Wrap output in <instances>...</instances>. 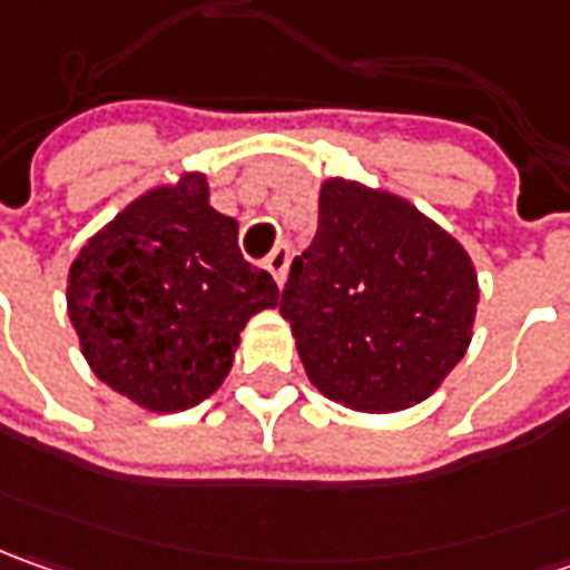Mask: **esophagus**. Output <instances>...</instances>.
Masks as SVG:
<instances>
[{"mask_svg":"<svg viewBox=\"0 0 570 570\" xmlns=\"http://www.w3.org/2000/svg\"><path fill=\"white\" fill-rule=\"evenodd\" d=\"M289 258H293V255H289V246H277L274 252H271V255H267L265 267L271 271V277H274L277 284H284L286 281V267H289Z\"/></svg>","mask_w":570,"mask_h":570,"instance_id":"esophagus-1","label":"esophagus"}]
</instances>
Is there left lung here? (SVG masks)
<instances>
[{
  "label": "left lung",
  "instance_id": "1",
  "mask_svg": "<svg viewBox=\"0 0 570 570\" xmlns=\"http://www.w3.org/2000/svg\"><path fill=\"white\" fill-rule=\"evenodd\" d=\"M480 303L466 248L382 188L327 179L318 233L281 296L308 382L327 401L394 413L461 363Z\"/></svg>",
  "mask_w": 570,
  "mask_h": 570
}]
</instances>
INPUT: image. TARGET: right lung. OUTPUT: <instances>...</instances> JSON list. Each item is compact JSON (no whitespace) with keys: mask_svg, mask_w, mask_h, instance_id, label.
<instances>
[{"mask_svg":"<svg viewBox=\"0 0 570 570\" xmlns=\"http://www.w3.org/2000/svg\"><path fill=\"white\" fill-rule=\"evenodd\" d=\"M239 224L186 173L119 210L69 271V318L94 375L154 413L210 397L239 331L277 305L274 277L239 252Z\"/></svg>","mask_w":570,"mask_h":570,"instance_id":"obj_1","label":"right lung"}]
</instances>
